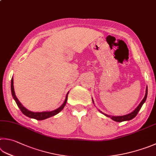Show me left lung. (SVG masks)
I'll return each mask as SVG.
<instances>
[{"instance_id": "obj_1", "label": "left lung", "mask_w": 156, "mask_h": 156, "mask_svg": "<svg viewBox=\"0 0 156 156\" xmlns=\"http://www.w3.org/2000/svg\"><path fill=\"white\" fill-rule=\"evenodd\" d=\"M147 97V89H146V93H145V97H144V98L143 99V100L141 101V102L140 103L139 105L137 106L136 108L134 110V111L132 112L131 113H129V114H127L126 115L117 116V117H115V116H110V115H106V114H105V113H104V112H102L101 111H100V112L101 113H102L103 115L106 116V117L111 118L113 121H117V122H122V121H129V120L132 119H134L136 117V116L137 115L138 112H139V110L141 108V107H142V106L143 105V104L145 103V101H146Z\"/></svg>"}]
</instances>
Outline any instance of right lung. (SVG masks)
Masks as SVG:
<instances>
[{"label": "right lung", "mask_w": 156, "mask_h": 156, "mask_svg": "<svg viewBox=\"0 0 156 156\" xmlns=\"http://www.w3.org/2000/svg\"><path fill=\"white\" fill-rule=\"evenodd\" d=\"M11 94H12V96H13V98L14 99V100L16 101L17 105H18V106L19 107V108L20 109L22 112L23 113L24 115H26L27 117H29L30 118L35 119H37V120H44V119H48V118H49V117H52V116H55L56 115H57L58 112H60L61 110L63 109V108L65 107V106H66V104L67 103V96H68V93H69V92L67 93L66 100H65V101L63 102V104H62V105L60 107L58 108L57 109L53 110V111L35 112L30 111V110L27 109L26 108L22 106V104L20 102V101L18 100V99L16 98V94H15V91H14L13 79V78H11Z\"/></svg>", "instance_id": "obj_1"}]
</instances>
